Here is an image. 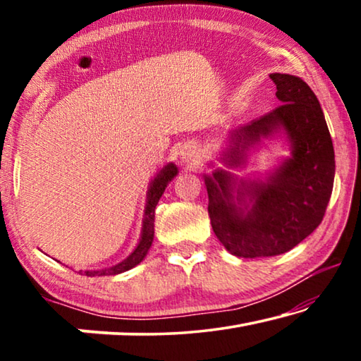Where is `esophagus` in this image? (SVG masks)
I'll use <instances>...</instances> for the list:
<instances>
[{
    "mask_svg": "<svg viewBox=\"0 0 361 361\" xmlns=\"http://www.w3.org/2000/svg\"><path fill=\"white\" fill-rule=\"evenodd\" d=\"M180 156L183 159V162H191V164L200 162L199 151L195 149V146H191V145H188V146H185V148H181Z\"/></svg>",
    "mask_w": 361,
    "mask_h": 361,
    "instance_id": "1",
    "label": "esophagus"
}]
</instances>
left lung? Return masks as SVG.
<instances>
[{
    "label": "left lung",
    "instance_id": "1",
    "mask_svg": "<svg viewBox=\"0 0 361 361\" xmlns=\"http://www.w3.org/2000/svg\"><path fill=\"white\" fill-rule=\"evenodd\" d=\"M280 105L229 133L221 161L245 164L247 152L283 132L291 156L264 180L237 178L216 169L204 175L213 232L239 258H266L288 252L319 228L331 197L334 148L325 116L301 78L272 73Z\"/></svg>",
    "mask_w": 361,
    "mask_h": 361
}]
</instances>
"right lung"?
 Returning <instances> with one entry per match:
<instances>
[{
    "instance_id": "add662e5",
    "label": "right lung",
    "mask_w": 361,
    "mask_h": 361,
    "mask_svg": "<svg viewBox=\"0 0 361 361\" xmlns=\"http://www.w3.org/2000/svg\"><path fill=\"white\" fill-rule=\"evenodd\" d=\"M176 173H178V169H176L175 164H167L161 172H159L154 180L151 181L149 189H148V199H146V207H145V218H143V228H142V237H140V242L137 248L127 256L124 261H121L119 264H116L113 267H106V269H99V271H84V274L87 277H95V276H116V274L126 272L129 269L135 267L145 259L146 253L152 243V239H154V212H156V205L161 199V195L166 191V188L170 181H172Z\"/></svg>"
}]
</instances>
